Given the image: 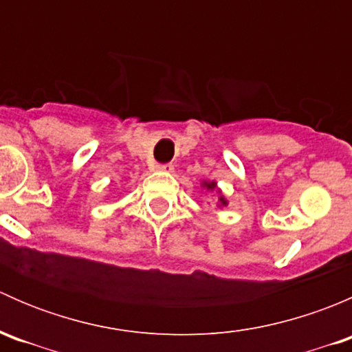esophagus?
<instances>
[{"label":"esophagus","instance_id":"esophagus-1","mask_svg":"<svg viewBox=\"0 0 352 352\" xmlns=\"http://www.w3.org/2000/svg\"><path fill=\"white\" fill-rule=\"evenodd\" d=\"M156 170H158V172L170 173V172H173V165L172 163H163V165H156Z\"/></svg>","mask_w":352,"mask_h":352}]
</instances>
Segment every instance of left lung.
Wrapping results in <instances>:
<instances>
[{
  "mask_svg": "<svg viewBox=\"0 0 352 352\" xmlns=\"http://www.w3.org/2000/svg\"><path fill=\"white\" fill-rule=\"evenodd\" d=\"M202 187H206V189H208V190H218V192H219V206H226V204H228V201H226V199L221 196V190H219L218 187H216V182H209V180H208V182H206V180H204V182H202Z\"/></svg>",
  "mask_w": 352,
  "mask_h": 352,
  "instance_id": "left-lung-1",
  "label": "left lung"
}]
</instances>
